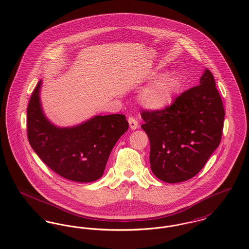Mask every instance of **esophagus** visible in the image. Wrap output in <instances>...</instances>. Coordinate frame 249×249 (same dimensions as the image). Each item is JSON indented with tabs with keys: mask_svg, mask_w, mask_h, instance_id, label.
Instances as JSON below:
<instances>
[{
	"mask_svg": "<svg viewBox=\"0 0 249 249\" xmlns=\"http://www.w3.org/2000/svg\"><path fill=\"white\" fill-rule=\"evenodd\" d=\"M128 121H129V124H130V130H136L138 128V122L134 118L130 117L129 119H128Z\"/></svg>",
	"mask_w": 249,
	"mask_h": 249,
	"instance_id": "1",
	"label": "esophagus"
}]
</instances>
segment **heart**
Instances as JSON below:
<instances>
[{
    "label": "heart",
    "instance_id": "b5f03b06",
    "mask_svg": "<svg viewBox=\"0 0 249 249\" xmlns=\"http://www.w3.org/2000/svg\"><path fill=\"white\" fill-rule=\"evenodd\" d=\"M159 71H151L146 79L152 80ZM182 89V79L177 72L168 71L160 75L144 88L139 95V102L142 107L151 111H163L172 107Z\"/></svg>",
    "mask_w": 249,
    "mask_h": 249
}]
</instances>
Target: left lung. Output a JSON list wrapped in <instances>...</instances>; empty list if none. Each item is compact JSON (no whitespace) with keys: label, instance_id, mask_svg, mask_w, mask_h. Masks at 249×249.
Segmentation results:
<instances>
[{"label":"left lung","instance_id":"8db88e82","mask_svg":"<svg viewBox=\"0 0 249 249\" xmlns=\"http://www.w3.org/2000/svg\"><path fill=\"white\" fill-rule=\"evenodd\" d=\"M141 116L153 174L179 183L195 177L219 145L225 112L213 74L204 69L200 85L178 96L172 107Z\"/></svg>","mask_w":249,"mask_h":249}]
</instances>
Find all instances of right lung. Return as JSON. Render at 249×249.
<instances>
[{
    "label": "right lung",
    "instance_id": "right-lung-1",
    "mask_svg": "<svg viewBox=\"0 0 249 249\" xmlns=\"http://www.w3.org/2000/svg\"><path fill=\"white\" fill-rule=\"evenodd\" d=\"M42 80L27 110L28 139L38 157L60 177L89 183L102 178L110 153L129 128L124 115L94 116L80 124L59 127L46 116L41 103Z\"/></svg>",
    "mask_w": 249,
    "mask_h": 249
}]
</instances>
